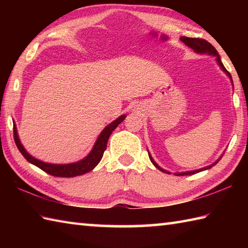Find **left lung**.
Wrapping results in <instances>:
<instances>
[{
  "label": "left lung",
  "instance_id": "obj_1",
  "mask_svg": "<svg viewBox=\"0 0 248 248\" xmlns=\"http://www.w3.org/2000/svg\"><path fill=\"white\" fill-rule=\"evenodd\" d=\"M180 40L182 41V43H184V45H186L187 46H189V48H191L192 50H194L195 52H196V53H198V54H208V55H212V56H215V60H217V65L219 66V68L220 69H222L226 75H227V77L230 78V81H231V84H232V86H233V82H232V78H231V76H230V73L226 70V68L224 67V65H223V62H222V61H220V57H219V54H218V52L217 51V49L214 48V46L210 44V43H208L207 40H204V39H200V38H189V37H186V36H183V37H180ZM148 150V149H147ZM224 154L225 152H223V155H220L218 159L215 161L213 164H211V165H209V166H205V167H202V168H199V170H189V171H182V172H175V175L176 176H187V175H194V173H197V172H199V171H202V170H209V168H211L212 166H214L215 164H217V163L222 159V156L224 155ZM148 155H149V159H150V161L152 162V164H154L157 170H161V171H163V172H167V173H170V171H167V170H163V168L161 167V166H159L156 164V162L152 159V156H151V155L149 154V151H148Z\"/></svg>",
  "mask_w": 248,
  "mask_h": 248
}]
</instances>
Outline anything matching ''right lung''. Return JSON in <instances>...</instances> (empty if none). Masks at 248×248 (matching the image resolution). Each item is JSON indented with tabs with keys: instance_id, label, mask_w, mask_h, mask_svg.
I'll use <instances>...</instances> for the list:
<instances>
[{
	"instance_id": "right-lung-1",
	"label": "right lung",
	"mask_w": 248,
	"mask_h": 248,
	"mask_svg": "<svg viewBox=\"0 0 248 248\" xmlns=\"http://www.w3.org/2000/svg\"><path fill=\"white\" fill-rule=\"evenodd\" d=\"M125 117H127L125 115H121L117 119H115L109 124H108L107 127L101 131V133L99 134L96 143H94L91 152H89L84 159L75 163H69V164H52V163L43 162L36 159L34 156H31L29 152L25 150L23 145L21 144L16 124H14V139L19 151L31 164L39 167L40 170H43L46 173H49V175H52L54 177H77L93 170V168L99 164V162L102 159L105 149H107L108 140L110 134H112L113 131L118 127L119 124L123 123Z\"/></svg>"
}]
</instances>
